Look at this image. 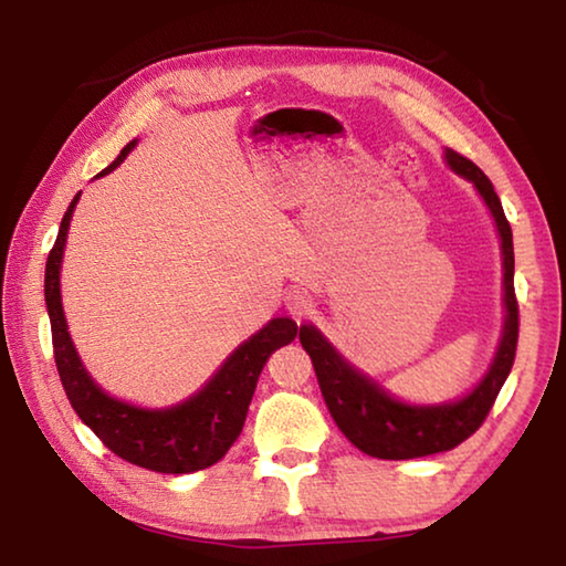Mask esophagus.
Listing matches in <instances>:
<instances>
[{"label":"esophagus","instance_id":"obj_1","mask_svg":"<svg viewBox=\"0 0 566 566\" xmlns=\"http://www.w3.org/2000/svg\"><path fill=\"white\" fill-rule=\"evenodd\" d=\"M286 310H290L296 319H302L312 312V300L304 292L294 290L290 292V296H286Z\"/></svg>","mask_w":566,"mask_h":566}]
</instances>
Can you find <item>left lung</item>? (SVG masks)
Instances as JSON below:
<instances>
[{
  "mask_svg": "<svg viewBox=\"0 0 566 566\" xmlns=\"http://www.w3.org/2000/svg\"><path fill=\"white\" fill-rule=\"evenodd\" d=\"M447 165L457 175L467 177L484 197L486 207L496 222L502 237L504 254V306L506 322L492 369L479 381V387L454 405L439 407H409L391 399L377 381L359 375L352 369L332 344L322 337L314 327L300 329V342L312 357L314 371L322 389V397L327 401L332 419L337 421L342 434L349 442L361 449L364 454L377 459H415L429 457L439 452H449L472 437L484 424L486 415L494 407V399L510 377L516 339H520V304L514 294V244L512 227L506 222L500 197L492 187L490 177L479 169L472 159H467L454 149L444 151Z\"/></svg>",
  "mask_w": 566,
  "mask_h": 566,
  "instance_id": "obj_1",
  "label": "left lung"
}]
</instances>
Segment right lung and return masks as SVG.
Wrapping results in <instances>:
<instances>
[{
    "label": "right lung",
    "mask_w": 566,
    "mask_h": 566,
    "mask_svg": "<svg viewBox=\"0 0 566 566\" xmlns=\"http://www.w3.org/2000/svg\"><path fill=\"white\" fill-rule=\"evenodd\" d=\"M134 145L137 142H129L122 155L107 169H102V175L122 165ZM76 199L80 195L72 199L70 209L64 212L44 272V300L52 322L54 361L66 399L84 424L99 437V442L124 462L161 474H189L217 464L242 434L256 379H260L266 359L272 357L274 349L296 337V324L286 317L272 319L252 339L239 344V349H234L232 357L222 364V369L199 395L171 409H139L127 401L107 397L94 385L76 357L62 312L60 266Z\"/></svg>",
    "instance_id": "1"
}]
</instances>
